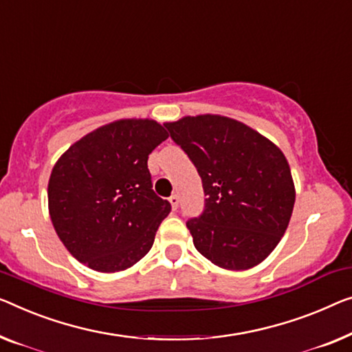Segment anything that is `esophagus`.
<instances>
[{
	"instance_id": "1",
	"label": "esophagus",
	"mask_w": 352,
	"mask_h": 352,
	"mask_svg": "<svg viewBox=\"0 0 352 352\" xmlns=\"http://www.w3.org/2000/svg\"><path fill=\"white\" fill-rule=\"evenodd\" d=\"M169 202H170L172 208L177 210V207H178V196H177V194H172V196L169 197Z\"/></svg>"
}]
</instances>
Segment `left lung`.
Segmentation results:
<instances>
[{
  "label": "left lung",
  "instance_id": "1",
  "mask_svg": "<svg viewBox=\"0 0 352 352\" xmlns=\"http://www.w3.org/2000/svg\"><path fill=\"white\" fill-rule=\"evenodd\" d=\"M202 178V213L186 221L196 250L214 265L246 270L264 261L289 224L296 190L283 151L221 115L164 123Z\"/></svg>",
  "mask_w": 352,
  "mask_h": 352
}]
</instances>
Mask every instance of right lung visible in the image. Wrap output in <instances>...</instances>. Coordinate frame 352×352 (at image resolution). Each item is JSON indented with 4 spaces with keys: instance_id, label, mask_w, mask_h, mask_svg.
Returning a JSON list of instances; mask_svg holds the SVG:
<instances>
[{
    "instance_id": "add662e5",
    "label": "right lung",
    "mask_w": 352,
    "mask_h": 352,
    "mask_svg": "<svg viewBox=\"0 0 352 352\" xmlns=\"http://www.w3.org/2000/svg\"><path fill=\"white\" fill-rule=\"evenodd\" d=\"M169 138L153 120H118L71 145L49 180L63 245L96 272L129 269L148 253L170 204L156 196L148 155Z\"/></svg>"
}]
</instances>
